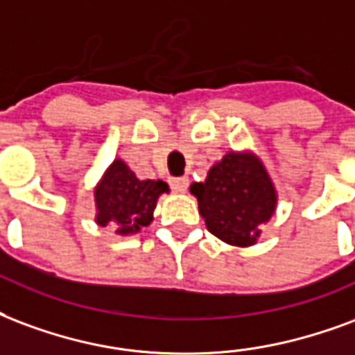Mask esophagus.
Instances as JSON below:
<instances>
[{
    "instance_id": "esophagus-1",
    "label": "esophagus",
    "mask_w": 355,
    "mask_h": 355,
    "mask_svg": "<svg viewBox=\"0 0 355 355\" xmlns=\"http://www.w3.org/2000/svg\"><path fill=\"white\" fill-rule=\"evenodd\" d=\"M171 188L175 191H178V193H182V191L188 190V184H190V180L186 177H177V178H171L169 180Z\"/></svg>"
}]
</instances>
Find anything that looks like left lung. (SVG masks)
Wrapping results in <instances>:
<instances>
[{
    "label": "left lung",
    "instance_id": "8db88e82",
    "mask_svg": "<svg viewBox=\"0 0 355 355\" xmlns=\"http://www.w3.org/2000/svg\"><path fill=\"white\" fill-rule=\"evenodd\" d=\"M190 191L198 198L207 230L233 246L258 241L259 225L269 222L277 207V191L258 157L230 152Z\"/></svg>",
    "mask_w": 355,
    "mask_h": 355
}]
</instances>
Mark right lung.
<instances>
[{"label": "right lung", "instance_id": "right-lung-1", "mask_svg": "<svg viewBox=\"0 0 355 355\" xmlns=\"http://www.w3.org/2000/svg\"><path fill=\"white\" fill-rule=\"evenodd\" d=\"M167 191L164 180H139L122 159H114L96 188V222L114 225L118 235L137 233L150 224L157 198Z\"/></svg>", "mask_w": 355, "mask_h": 355}]
</instances>
